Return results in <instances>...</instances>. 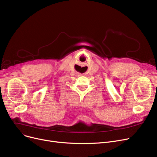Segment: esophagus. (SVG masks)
Instances as JSON below:
<instances>
[{"label":"esophagus","instance_id":"34e87169","mask_svg":"<svg viewBox=\"0 0 157 157\" xmlns=\"http://www.w3.org/2000/svg\"><path fill=\"white\" fill-rule=\"evenodd\" d=\"M81 75H82V74H79V76H81Z\"/></svg>","mask_w":157,"mask_h":157}]
</instances>
